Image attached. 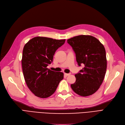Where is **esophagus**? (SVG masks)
Segmentation results:
<instances>
[{
  "label": "esophagus",
  "instance_id": "1",
  "mask_svg": "<svg viewBox=\"0 0 125 125\" xmlns=\"http://www.w3.org/2000/svg\"><path fill=\"white\" fill-rule=\"evenodd\" d=\"M71 74V73H64V75L66 76H69Z\"/></svg>",
  "mask_w": 125,
  "mask_h": 125
}]
</instances>
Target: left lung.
Returning a JSON list of instances; mask_svg holds the SVG:
<instances>
[{
    "instance_id": "1",
    "label": "left lung",
    "mask_w": 125,
    "mask_h": 125,
    "mask_svg": "<svg viewBox=\"0 0 125 125\" xmlns=\"http://www.w3.org/2000/svg\"><path fill=\"white\" fill-rule=\"evenodd\" d=\"M76 54L79 66L84 67L75 75L72 90L81 96L95 93L102 84L107 70V59L104 45L95 37L81 35L67 40Z\"/></svg>"
}]
</instances>
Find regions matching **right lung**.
Returning <instances> with one entry per match:
<instances>
[{"label":"right lung","instance_id":"1","mask_svg":"<svg viewBox=\"0 0 125 125\" xmlns=\"http://www.w3.org/2000/svg\"><path fill=\"white\" fill-rule=\"evenodd\" d=\"M45 37H35L23 49L21 64L26 84L36 96L45 98L52 95L64 77L62 72L50 70L47 66L53 61L54 54L65 43Z\"/></svg>","mask_w":125,"mask_h":125}]
</instances>
